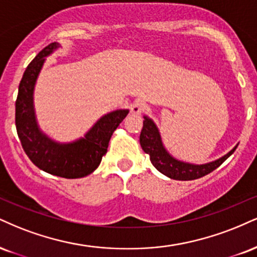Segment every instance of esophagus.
Instances as JSON below:
<instances>
[{"label": "esophagus", "instance_id": "obj_1", "mask_svg": "<svg viewBox=\"0 0 257 257\" xmlns=\"http://www.w3.org/2000/svg\"><path fill=\"white\" fill-rule=\"evenodd\" d=\"M145 109H146V105L140 100H137L132 104L131 112L134 113V115H141V113L145 111Z\"/></svg>", "mask_w": 257, "mask_h": 257}]
</instances>
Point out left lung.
Instances as JSON below:
<instances>
[{
  "label": "left lung",
  "mask_w": 257,
  "mask_h": 257,
  "mask_svg": "<svg viewBox=\"0 0 257 257\" xmlns=\"http://www.w3.org/2000/svg\"><path fill=\"white\" fill-rule=\"evenodd\" d=\"M144 126L140 134V145L145 153L150 156L151 163L153 166L162 172L163 175L168 176L172 179L177 181H191V179H197L208 175L213 170H215L226 160L228 157L236 151L233 147L227 154L219 158L214 162L202 164V165H195V164H189L181 162L170 154L164 147L162 138H160L159 131L157 125L151 118L147 116L144 117Z\"/></svg>",
  "instance_id": "1"
}]
</instances>
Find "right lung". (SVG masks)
<instances>
[{
  "label": "right lung",
  "mask_w": 257,
  "mask_h": 257,
  "mask_svg": "<svg viewBox=\"0 0 257 257\" xmlns=\"http://www.w3.org/2000/svg\"><path fill=\"white\" fill-rule=\"evenodd\" d=\"M60 48L58 43L45 46L27 66L15 101V125L25 153L37 168L63 178H81L94 171L107 152L112 133L129 110H116L97 120L85 138L58 144L39 129L33 106V91L45 57Z\"/></svg>",
  "instance_id": "obj_1"
}]
</instances>
